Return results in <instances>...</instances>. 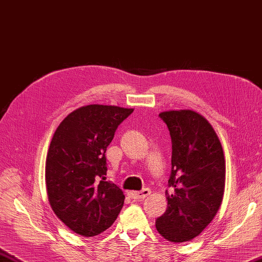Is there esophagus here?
Returning a JSON list of instances; mask_svg holds the SVG:
<instances>
[{
	"label": "esophagus",
	"instance_id": "1",
	"mask_svg": "<svg viewBox=\"0 0 262 262\" xmlns=\"http://www.w3.org/2000/svg\"><path fill=\"white\" fill-rule=\"evenodd\" d=\"M150 193H151L150 189L146 188V189H142L141 191H130L127 194H129V196L132 199H145L146 196H148Z\"/></svg>",
	"mask_w": 262,
	"mask_h": 262
}]
</instances>
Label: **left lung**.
Instances as JSON below:
<instances>
[{"instance_id": "1", "label": "left lung", "mask_w": 262, "mask_h": 262, "mask_svg": "<svg viewBox=\"0 0 262 262\" xmlns=\"http://www.w3.org/2000/svg\"><path fill=\"white\" fill-rule=\"evenodd\" d=\"M172 140V168L166 196L168 206L156 220L167 241L186 242L209 225L222 205L225 159L215 130L193 111L159 114Z\"/></svg>"}]
</instances>
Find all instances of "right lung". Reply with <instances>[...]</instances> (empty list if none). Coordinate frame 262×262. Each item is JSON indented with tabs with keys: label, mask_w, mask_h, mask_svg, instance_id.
<instances>
[{
	"label": "right lung",
	"mask_w": 262,
	"mask_h": 262,
	"mask_svg": "<svg viewBox=\"0 0 262 262\" xmlns=\"http://www.w3.org/2000/svg\"><path fill=\"white\" fill-rule=\"evenodd\" d=\"M133 112L119 106L88 105L64 119L46 158V188L53 211L79 235L104 232L119 216L124 194L106 181V149Z\"/></svg>",
	"instance_id": "obj_1"
}]
</instances>
